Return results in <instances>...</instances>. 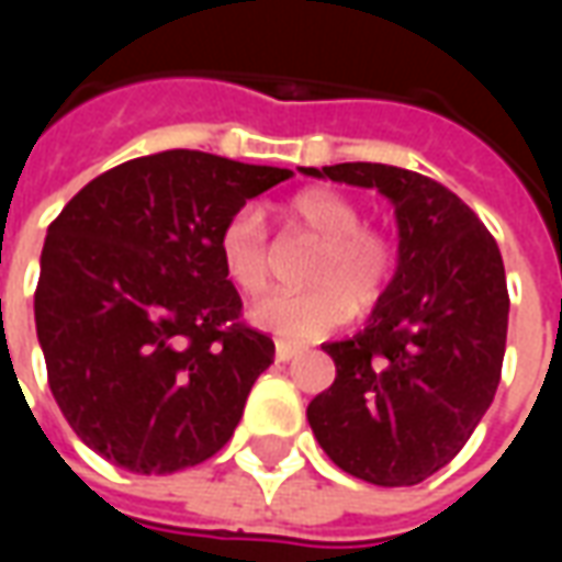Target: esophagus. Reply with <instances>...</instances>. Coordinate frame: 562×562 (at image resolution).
<instances>
[{"label": "esophagus", "instance_id": "1", "mask_svg": "<svg viewBox=\"0 0 562 562\" xmlns=\"http://www.w3.org/2000/svg\"><path fill=\"white\" fill-rule=\"evenodd\" d=\"M294 355H297V349H294V346L277 340V361H280V364H289Z\"/></svg>", "mask_w": 562, "mask_h": 562}]
</instances>
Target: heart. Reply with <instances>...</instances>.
Here are the masks:
<instances>
[{"label": "heart", "instance_id": "1", "mask_svg": "<svg viewBox=\"0 0 562 562\" xmlns=\"http://www.w3.org/2000/svg\"><path fill=\"white\" fill-rule=\"evenodd\" d=\"M292 234L316 244L304 268L310 292H273L249 310L258 328L280 340H316L349 313H370L389 289L397 249L389 234L367 228L352 198L334 189H304L282 207ZM220 258L228 280L246 294L265 292L273 277V246L252 207L234 213L222 225Z\"/></svg>", "mask_w": 562, "mask_h": 562}]
</instances>
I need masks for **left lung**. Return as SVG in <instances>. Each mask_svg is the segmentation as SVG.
<instances>
[{"label": "left lung", "mask_w": 562, "mask_h": 562, "mask_svg": "<svg viewBox=\"0 0 562 562\" xmlns=\"http://www.w3.org/2000/svg\"><path fill=\"white\" fill-rule=\"evenodd\" d=\"M304 171L379 189L401 228L397 273L367 328L322 346L337 379L306 418L342 472L379 487L418 484L467 446L499 385L508 330L499 246L424 173L379 161Z\"/></svg>", "instance_id": "8db88e82"}]
</instances>
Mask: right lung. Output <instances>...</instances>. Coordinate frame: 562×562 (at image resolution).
<instances>
[{
    "label": "right lung",
    "instance_id": "add662e5",
    "mask_svg": "<svg viewBox=\"0 0 562 562\" xmlns=\"http://www.w3.org/2000/svg\"><path fill=\"white\" fill-rule=\"evenodd\" d=\"M289 177L165 149L99 173L50 222L35 330L54 401L104 460L168 475L232 439L273 340L240 322L220 234Z\"/></svg>",
    "mask_w": 562,
    "mask_h": 562
}]
</instances>
